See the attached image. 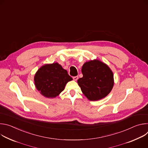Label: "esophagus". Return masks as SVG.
Listing matches in <instances>:
<instances>
[{"label":"esophagus","mask_w":148,"mask_h":148,"mask_svg":"<svg viewBox=\"0 0 148 148\" xmlns=\"http://www.w3.org/2000/svg\"><path fill=\"white\" fill-rule=\"evenodd\" d=\"M73 79H74V81H77V80L78 79V76H75V77H73Z\"/></svg>","instance_id":"obj_1"}]
</instances>
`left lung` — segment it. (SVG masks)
Listing matches in <instances>:
<instances>
[{
	"mask_svg": "<svg viewBox=\"0 0 148 148\" xmlns=\"http://www.w3.org/2000/svg\"><path fill=\"white\" fill-rule=\"evenodd\" d=\"M82 78L77 82L82 93L90 101L105 98L114 86V75L110 67L98 60L86 62L82 67Z\"/></svg>",
	"mask_w": 148,
	"mask_h": 148,
	"instance_id": "obj_1",
	"label": "left lung"
}]
</instances>
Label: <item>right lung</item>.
Wrapping results in <instances>:
<instances>
[{"mask_svg": "<svg viewBox=\"0 0 148 148\" xmlns=\"http://www.w3.org/2000/svg\"><path fill=\"white\" fill-rule=\"evenodd\" d=\"M34 79L36 87L41 95L47 98H54L64 90L66 84L73 78L67 70L55 62L40 67Z\"/></svg>", "mask_w": 148, "mask_h": 148, "instance_id": "1", "label": "right lung"}]
</instances>
